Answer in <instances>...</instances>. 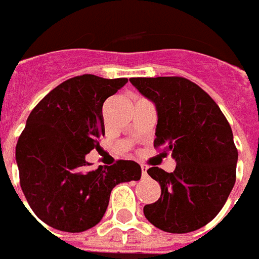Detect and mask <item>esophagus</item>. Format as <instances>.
<instances>
[{
	"label": "esophagus",
	"mask_w": 259,
	"mask_h": 259,
	"mask_svg": "<svg viewBox=\"0 0 259 259\" xmlns=\"http://www.w3.org/2000/svg\"><path fill=\"white\" fill-rule=\"evenodd\" d=\"M140 167H142V175H143V178H146L147 177V168H148V167H147L146 164H140Z\"/></svg>",
	"instance_id": "obj_1"
}]
</instances>
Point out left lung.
Wrapping results in <instances>:
<instances>
[{
	"instance_id": "obj_1",
	"label": "left lung",
	"mask_w": 259,
	"mask_h": 259,
	"mask_svg": "<svg viewBox=\"0 0 259 259\" xmlns=\"http://www.w3.org/2000/svg\"><path fill=\"white\" fill-rule=\"evenodd\" d=\"M130 81L155 104V147L175 159L174 172H147L162 194L143 211L167 233L195 231L217 217L235 183L238 151L229 121L217 103L185 77H134Z\"/></svg>"
}]
</instances>
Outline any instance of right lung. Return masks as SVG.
Listing matches in <instances>:
<instances>
[{
	"label": "right lung",
	"mask_w": 259,
	"mask_h": 259,
	"mask_svg": "<svg viewBox=\"0 0 259 259\" xmlns=\"http://www.w3.org/2000/svg\"><path fill=\"white\" fill-rule=\"evenodd\" d=\"M127 78L82 74L61 82L34 107L16 146L24 195L38 218L57 230L80 233L96 226L112 188L139 181L134 160L88 169L85 155L104 135L103 104Z\"/></svg>",
	"instance_id": "1"
}]
</instances>
